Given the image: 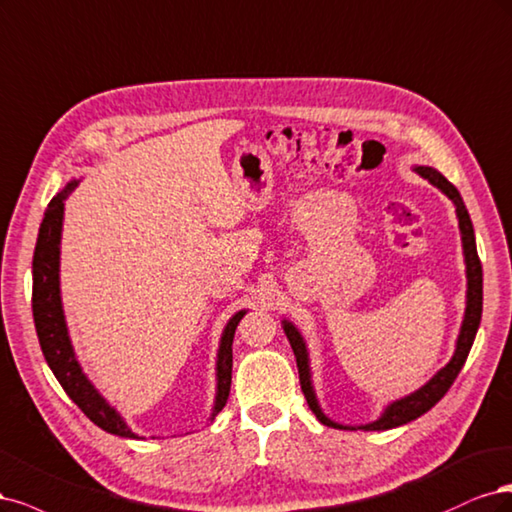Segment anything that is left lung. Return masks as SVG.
Masks as SVG:
<instances>
[{
	"label": "left lung",
	"instance_id": "1",
	"mask_svg": "<svg viewBox=\"0 0 512 512\" xmlns=\"http://www.w3.org/2000/svg\"><path fill=\"white\" fill-rule=\"evenodd\" d=\"M415 172H419L423 178L430 180L434 187H438L444 195L449 197V200L455 204L457 208V217H459V232H461V242H464V255H466V274H468V302H466V317L464 323H461V332L457 338V349L453 359L449 361L447 366H444L430 383L423 385L419 391L406 395V398L393 402L391 406H387V410L383 412V417L368 423V425H361V430L366 432H376V430H391V427H398L404 425L408 421H415L417 417L425 415L427 410L432 406H436L442 398L444 393L451 389V385L455 383V378L459 374V370L464 368L468 353L472 349V342L476 336V329L481 325V312H483V268H481V259H478L476 253V242H474V229H472V221H470V214L464 206V200H461L459 191L449 183L447 178H444L438 170L434 168H425L419 166L415 168ZM285 327V334L291 342V349L295 353V361H298V372H300V385L304 391V398L310 406V410L315 412L317 419L323 425L329 427H336V430H357V427H349V425H340L329 421L315 398V391H312V383H310V370H308V353H306V344L300 336L298 329H295L289 321H283Z\"/></svg>",
	"mask_w": 512,
	"mask_h": 512
}]
</instances>
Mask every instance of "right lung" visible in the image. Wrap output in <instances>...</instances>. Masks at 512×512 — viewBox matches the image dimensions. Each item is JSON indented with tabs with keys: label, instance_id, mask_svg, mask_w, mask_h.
I'll list each match as a JSON object with an SVG mask.
<instances>
[{
	"label": "right lung",
	"instance_id": "right-lung-1",
	"mask_svg": "<svg viewBox=\"0 0 512 512\" xmlns=\"http://www.w3.org/2000/svg\"><path fill=\"white\" fill-rule=\"evenodd\" d=\"M76 187L70 183L61 193H57L48 210L44 212V219L40 225V234L34 251V293H31V308H34V321L36 332L42 346V353L46 364L51 366L57 381L61 383L63 391L70 395L72 402L85 412V415L104 432L117 434L123 438H138L129 430L121 415L114 408L106 404L100 393L89 383V378L82 374L72 342L68 336V327H65L63 308H61V295H59V240H61V225H63V200L68 193ZM244 317V310L229 319L219 349L217 361V402H214L212 419L223 410L229 387H232V342L236 327Z\"/></svg>",
	"mask_w": 512,
	"mask_h": 512
}]
</instances>
